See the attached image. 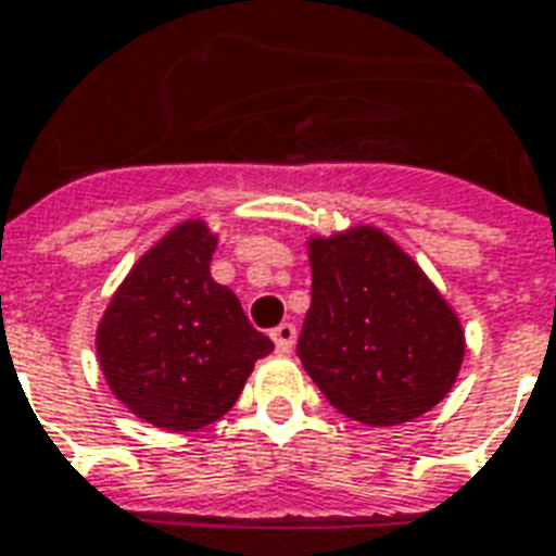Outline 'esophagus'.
I'll list each match as a JSON object with an SVG mask.
<instances>
[{"instance_id":"esophagus-1","label":"esophagus","mask_w":556,"mask_h":556,"mask_svg":"<svg viewBox=\"0 0 556 556\" xmlns=\"http://www.w3.org/2000/svg\"><path fill=\"white\" fill-rule=\"evenodd\" d=\"M270 338H274V344H277L279 353H291V346H294V341H296V326L279 324L277 329L270 332Z\"/></svg>"}]
</instances>
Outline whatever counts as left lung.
<instances>
[{
	"mask_svg": "<svg viewBox=\"0 0 556 556\" xmlns=\"http://www.w3.org/2000/svg\"><path fill=\"white\" fill-rule=\"evenodd\" d=\"M312 306L296 355L332 408L400 426L438 405L464 362V332L440 291L384 232L308 241Z\"/></svg>",
	"mask_w": 556,
	"mask_h": 556,
	"instance_id": "left-lung-1",
	"label": "left lung"
}]
</instances>
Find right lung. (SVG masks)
I'll use <instances>...</instances> for the list:
<instances>
[{
    "label": "right lung",
    "mask_w": 556,
    "mask_h": 556,
    "mask_svg": "<svg viewBox=\"0 0 556 556\" xmlns=\"http://www.w3.org/2000/svg\"><path fill=\"white\" fill-rule=\"evenodd\" d=\"M218 236L186 222L134 265L101 317L99 362L110 391L165 431H194L236 405L274 341L210 274Z\"/></svg>",
    "instance_id": "add662e5"
}]
</instances>
